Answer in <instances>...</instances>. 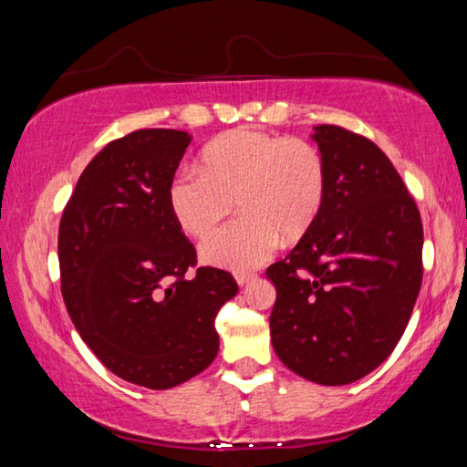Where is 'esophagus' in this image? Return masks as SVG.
Segmentation results:
<instances>
[{
    "instance_id": "34e87169",
    "label": "esophagus",
    "mask_w": 467,
    "mask_h": 467,
    "mask_svg": "<svg viewBox=\"0 0 467 467\" xmlns=\"http://www.w3.org/2000/svg\"><path fill=\"white\" fill-rule=\"evenodd\" d=\"M234 280H236V284H239V286H247L249 282L255 280V274H236Z\"/></svg>"
}]
</instances>
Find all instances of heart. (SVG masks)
<instances>
[{"instance_id":"b5f03b06","label":"heart","mask_w":467,"mask_h":467,"mask_svg":"<svg viewBox=\"0 0 467 467\" xmlns=\"http://www.w3.org/2000/svg\"><path fill=\"white\" fill-rule=\"evenodd\" d=\"M200 169L171 181L169 208L181 231L203 236L239 205L241 218L202 243L203 264L251 270L282 241H298L317 220L327 169L317 148L251 128L218 136L203 148Z\"/></svg>"}]
</instances>
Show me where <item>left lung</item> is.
I'll use <instances>...</instances> for the list:
<instances>
[{
	"label": "left lung",
	"mask_w": 467,
	"mask_h": 467,
	"mask_svg": "<svg viewBox=\"0 0 467 467\" xmlns=\"http://www.w3.org/2000/svg\"><path fill=\"white\" fill-rule=\"evenodd\" d=\"M327 189L315 224L282 262L272 346L292 373L348 385L398 346L422 284V220L404 181L373 141L315 125Z\"/></svg>",
	"instance_id": "left-lung-1"
}]
</instances>
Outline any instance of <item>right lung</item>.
I'll return each mask as SVG.
<instances>
[{
	"mask_svg": "<svg viewBox=\"0 0 467 467\" xmlns=\"http://www.w3.org/2000/svg\"><path fill=\"white\" fill-rule=\"evenodd\" d=\"M187 131L140 130L107 144L78 179L59 224L61 295L76 329L110 373L171 389L212 365L214 319L239 286L195 264L169 208Z\"/></svg>",
	"mask_w": 467,
	"mask_h": 467,
	"instance_id": "1",
	"label": "right lung"
}]
</instances>
